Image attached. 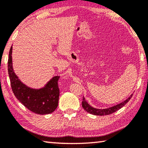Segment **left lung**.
Returning a JSON list of instances; mask_svg holds the SVG:
<instances>
[{
  "label": "left lung",
  "instance_id": "left-lung-1",
  "mask_svg": "<svg viewBox=\"0 0 148 148\" xmlns=\"http://www.w3.org/2000/svg\"><path fill=\"white\" fill-rule=\"evenodd\" d=\"M132 97V94L131 95V96H130L128 99L125 100L123 102H121V103L117 104L116 106L110 107L108 108L105 109H98L92 107L91 105H89V104H88V102L86 101L84 97H83V101H82V107L84 108V109L89 114L95 115V116H106V115H109L114 113V112L117 111V110H119L120 108H121L123 106H125V104H126L127 102L129 101V100L131 99Z\"/></svg>",
  "mask_w": 148,
  "mask_h": 148
}]
</instances>
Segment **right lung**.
Returning a JSON list of instances; mask_svg holds the SVG:
<instances>
[{"label":"right lung","instance_id":"right-lung-1","mask_svg":"<svg viewBox=\"0 0 148 148\" xmlns=\"http://www.w3.org/2000/svg\"><path fill=\"white\" fill-rule=\"evenodd\" d=\"M12 46L9 51L8 74L14 94L27 109L37 114L46 115L54 112L58 106L59 89L56 76L49 80L41 89H32L20 81L15 74L12 66Z\"/></svg>","mask_w":148,"mask_h":148}]
</instances>
